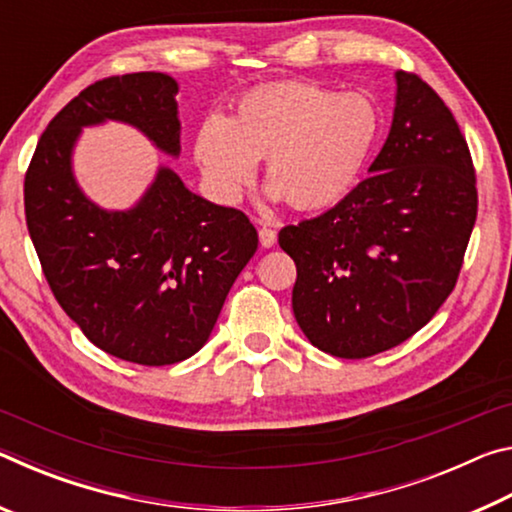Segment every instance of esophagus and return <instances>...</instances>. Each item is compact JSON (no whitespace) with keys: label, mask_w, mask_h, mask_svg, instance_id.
Returning <instances> with one entry per match:
<instances>
[{"label":"esophagus","mask_w":512,"mask_h":512,"mask_svg":"<svg viewBox=\"0 0 512 512\" xmlns=\"http://www.w3.org/2000/svg\"><path fill=\"white\" fill-rule=\"evenodd\" d=\"M259 241H262L264 248H273L277 241V232L271 228H259Z\"/></svg>","instance_id":"1"}]
</instances>
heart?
<instances>
[{
    "mask_svg": "<svg viewBox=\"0 0 512 512\" xmlns=\"http://www.w3.org/2000/svg\"><path fill=\"white\" fill-rule=\"evenodd\" d=\"M379 135L368 97L318 83H277L241 97L228 119L198 128L194 155L205 178L235 196L266 160L271 194L293 210L316 212L343 201L359 183Z\"/></svg>",
    "mask_w": 512,
    "mask_h": 512,
    "instance_id": "1",
    "label": "heart"
}]
</instances>
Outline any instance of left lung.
<instances>
[{"instance_id":"1","label":"left lung","mask_w":512,"mask_h":512,"mask_svg":"<svg viewBox=\"0 0 512 512\" xmlns=\"http://www.w3.org/2000/svg\"><path fill=\"white\" fill-rule=\"evenodd\" d=\"M395 79L393 126L372 176L277 235L296 262L300 329L341 359L391 350L429 323L456 287L479 210L452 110L418 74Z\"/></svg>"}]
</instances>
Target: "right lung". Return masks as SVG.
Masks as SVG:
<instances>
[{
	"label": "right lung",
	"mask_w": 512,
	"mask_h": 512,
	"mask_svg": "<svg viewBox=\"0 0 512 512\" xmlns=\"http://www.w3.org/2000/svg\"><path fill=\"white\" fill-rule=\"evenodd\" d=\"M176 94L160 72L88 85L49 121L24 176L27 228L58 305L97 348L140 366H171L203 348L259 244L244 212L192 194L167 167L128 212L99 210L76 185V137L106 119L178 155Z\"/></svg>",
	"instance_id": "add662e5"
}]
</instances>
